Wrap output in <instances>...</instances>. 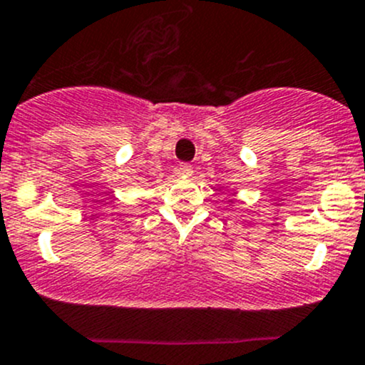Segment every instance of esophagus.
I'll list each match as a JSON object with an SVG mask.
<instances>
[{"instance_id": "1", "label": "esophagus", "mask_w": 365, "mask_h": 365, "mask_svg": "<svg viewBox=\"0 0 365 365\" xmlns=\"http://www.w3.org/2000/svg\"><path fill=\"white\" fill-rule=\"evenodd\" d=\"M178 173L182 176H190L194 173V168L190 164H180L178 166Z\"/></svg>"}]
</instances>
